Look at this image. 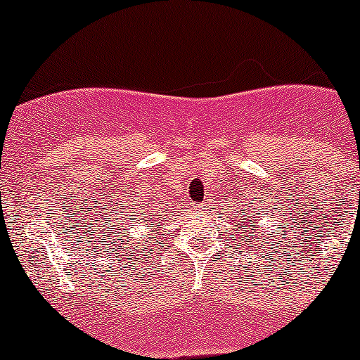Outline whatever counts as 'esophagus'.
Listing matches in <instances>:
<instances>
[{"label":"esophagus","mask_w":360,"mask_h":360,"mask_svg":"<svg viewBox=\"0 0 360 360\" xmlns=\"http://www.w3.org/2000/svg\"><path fill=\"white\" fill-rule=\"evenodd\" d=\"M206 208H208V206H206L205 203H201V205H196V210H198V212H205Z\"/></svg>","instance_id":"1"}]
</instances>
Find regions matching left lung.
I'll use <instances>...</instances> for the list:
<instances>
[{"label":"left lung","instance_id":"1","mask_svg":"<svg viewBox=\"0 0 360 360\" xmlns=\"http://www.w3.org/2000/svg\"><path fill=\"white\" fill-rule=\"evenodd\" d=\"M235 214H237V218H238V220H237L238 225H237V230H235V232H233V230H230L229 238H232V240L235 242V245L240 247V249H242V250H238V254H242L243 250H247V254H252L250 250H255V249L259 250L260 249L259 257L266 259V252L269 250V243H271V245H276V242L272 240V233L275 235V230L274 232H271L269 235H264L262 232H260L259 226H257L259 217H257V212L254 210V201H249L247 205L245 203L237 205ZM252 226H254L258 230L257 238L250 237V233H254L251 230ZM286 226H291L292 232H296V230L292 229V225H289V223H286V225H284V223H281L278 229H276L278 230V233H281V236H276V237H278V242H283V243H279L281 247H284V245L288 247V242H289L288 230H284ZM279 236L281 237V239L278 238ZM229 238H226V240H229ZM245 246L248 247L247 250L245 249ZM274 254H279V247H274V250L269 252V257H267L266 260H271L272 257H274Z\"/></svg>","mask_w":360,"mask_h":360}]
</instances>
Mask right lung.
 I'll use <instances>...</instances> for the list:
<instances>
[{
	"label": "right lung",
	"mask_w": 360,
	"mask_h": 360,
	"mask_svg": "<svg viewBox=\"0 0 360 360\" xmlns=\"http://www.w3.org/2000/svg\"><path fill=\"white\" fill-rule=\"evenodd\" d=\"M160 221H162V213L160 212H148V214H142V217L137 218V225H142V226H150V225H160ZM147 237H150V233H147ZM146 237H135L134 235V230H128L127 235H120L118 237V247L122 249L123 252H127V254H134V250L137 252V255H142V249H143V240ZM142 240L143 242L140 243L139 240ZM137 255H134V259H137Z\"/></svg>",
	"instance_id": "1"
}]
</instances>
